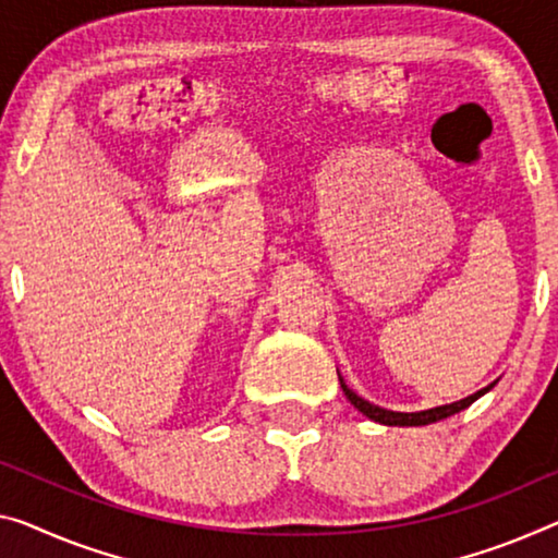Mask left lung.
Here are the masks:
<instances>
[{
	"label": "left lung",
	"instance_id": "left-lung-1",
	"mask_svg": "<svg viewBox=\"0 0 558 558\" xmlns=\"http://www.w3.org/2000/svg\"><path fill=\"white\" fill-rule=\"evenodd\" d=\"M339 384H341V389H344L347 399L351 401V404H354L359 411H362L366 418H372V422L384 424V426H426V424L441 422V418H447L451 414H459L461 409L471 407L478 397H484L486 391H492L496 387V381H492V384H488V387L478 389L476 393H471V397L461 399V401H451V404H444V407H434V409H424V411H391V409L376 407V404H372V401H366V399L359 397L356 391H351L347 387V381L341 379V374H339Z\"/></svg>",
	"mask_w": 558,
	"mask_h": 558
}]
</instances>
